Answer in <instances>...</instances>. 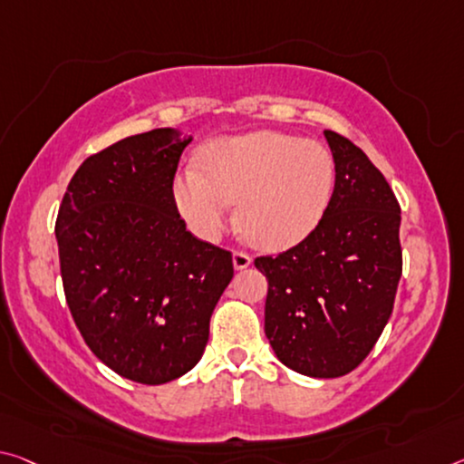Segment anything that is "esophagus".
I'll list each match as a JSON object with an SVG mask.
<instances>
[{"label":"esophagus","mask_w":464,"mask_h":464,"mask_svg":"<svg viewBox=\"0 0 464 464\" xmlns=\"http://www.w3.org/2000/svg\"><path fill=\"white\" fill-rule=\"evenodd\" d=\"M249 264H252V258H249L247 254H244V252H235L233 254V266H235V270H246Z\"/></svg>","instance_id":"obj_1"}]
</instances>
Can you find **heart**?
I'll return each instance as SVG.
<instances>
[{
    "label": "heart",
    "instance_id": "b5f03b06",
    "mask_svg": "<svg viewBox=\"0 0 464 464\" xmlns=\"http://www.w3.org/2000/svg\"><path fill=\"white\" fill-rule=\"evenodd\" d=\"M334 179L326 146L260 130L212 142L202 169L175 175L173 200L189 229L206 241L225 233L237 202L235 218L249 244L281 252L315 231L333 200Z\"/></svg>",
    "mask_w": 464,
    "mask_h": 464
}]
</instances>
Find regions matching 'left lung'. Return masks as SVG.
I'll return each mask as SVG.
<instances>
[{
  "mask_svg": "<svg viewBox=\"0 0 464 464\" xmlns=\"http://www.w3.org/2000/svg\"><path fill=\"white\" fill-rule=\"evenodd\" d=\"M324 138L336 169L324 218L299 246L254 264L268 278L264 333L278 362L310 378H341L392 314L401 206L362 149L336 131Z\"/></svg>",
  "mask_w": 464,
  "mask_h": 464,
  "instance_id": "left-lung-1",
  "label": "left lung"
}]
</instances>
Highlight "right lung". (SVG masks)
<instances>
[{"mask_svg": "<svg viewBox=\"0 0 464 464\" xmlns=\"http://www.w3.org/2000/svg\"><path fill=\"white\" fill-rule=\"evenodd\" d=\"M192 136L160 128L88 157L55 239L65 299L91 351L121 378L165 384L200 362L231 254L196 239L173 200Z\"/></svg>", "mask_w": 464, "mask_h": 464, "instance_id": "right-lung-1", "label": "right lung"}]
</instances>
